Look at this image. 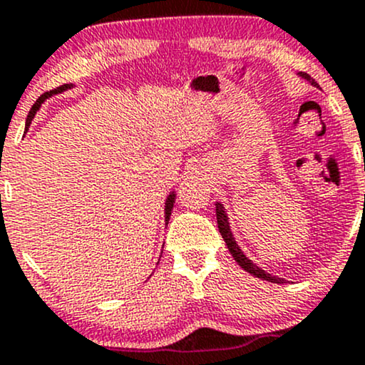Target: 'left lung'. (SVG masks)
Returning <instances> with one entry per match:
<instances>
[{
    "mask_svg": "<svg viewBox=\"0 0 365 365\" xmlns=\"http://www.w3.org/2000/svg\"><path fill=\"white\" fill-rule=\"evenodd\" d=\"M299 77H302L304 81H307L311 86L314 87H319V83H317L314 78L311 77L309 73H304V72H299L297 73ZM216 217H217V228H220V233L221 237H223V240L226 242V247H228L230 254L233 255V259L238 262V266L242 267V269H245L247 273H250L255 278H261V279H266V282H271V283H284L283 278H278V276H273L269 273H266V271L261 269V267L257 266V264H254L250 261L247 255L242 252V249L238 247L235 237H233L232 233V226H230V217L226 215V209L223 207V204L221 202H216Z\"/></svg>",
    "mask_w": 365,
    "mask_h": 365,
    "instance_id": "obj_1",
    "label": "left lung"
}]
</instances>
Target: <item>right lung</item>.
<instances>
[{
	"label": "right lung",
	"mask_w": 365,
	"mask_h": 365,
	"mask_svg": "<svg viewBox=\"0 0 365 365\" xmlns=\"http://www.w3.org/2000/svg\"><path fill=\"white\" fill-rule=\"evenodd\" d=\"M73 83H65V86H61V87H58V89H54V91H49V92H46V94H43L41 96L39 99H37V101L34 103V106L31 108V111H29V115H27V121H25V127H31V123H32V120H34V116H36V113L39 111V108H41V104H43L46 99L48 98H51V96H54V94H60V92H65V91H68V89H73ZM175 192H170V195L166 197V202H165V221H166V225H168V221H170V216H171V211H173V202H175Z\"/></svg>",
	"instance_id": "obj_1"
}]
</instances>
